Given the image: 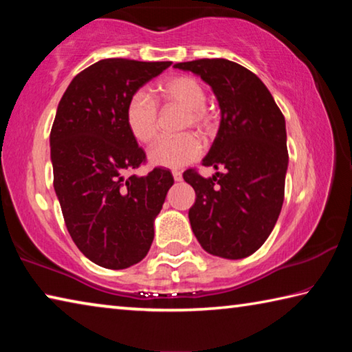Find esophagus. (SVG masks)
Wrapping results in <instances>:
<instances>
[{
    "label": "esophagus",
    "mask_w": 352,
    "mask_h": 352,
    "mask_svg": "<svg viewBox=\"0 0 352 352\" xmlns=\"http://www.w3.org/2000/svg\"><path fill=\"white\" fill-rule=\"evenodd\" d=\"M172 177H174L175 182H182L183 180V175L180 170H172Z\"/></svg>",
    "instance_id": "obj_1"
}]
</instances>
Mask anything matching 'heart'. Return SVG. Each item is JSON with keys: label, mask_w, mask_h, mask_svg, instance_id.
I'll use <instances>...</instances> for the list:
<instances>
[{"label": "heart", "mask_w": 352, "mask_h": 352, "mask_svg": "<svg viewBox=\"0 0 352 352\" xmlns=\"http://www.w3.org/2000/svg\"><path fill=\"white\" fill-rule=\"evenodd\" d=\"M158 98L164 104H175L184 109L183 127H194L206 132L212 118L205 107L206 90L201 82L190 76H175L158 85ZM126 124L133 138L147 144L158 133V109L146 90H136L126 107ZM204 146L192 133L162 138L148 148V160L155 166L178 169L197 160Z\"/></svg>", "instance_id": "heart-1"}]
</instances>
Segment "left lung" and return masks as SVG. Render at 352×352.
Masks as SVG:
<instances>
[{"label":"left lung","instance_id":"obj_1","mask_svg":"<svg viewBox=\"0 0 352 352\" xmlns=\"http://www.w3.org/2000/svg\"><path fill=\"white\" fill-rule=\"evenodd\" d=\"M175 68L200 76L219 100L220 127L204 158L216 175L183 174L195 190L189 222L205 252L225 259L253 254L270 236L284 201L287 135L284 115L258 76L226 58Z\"/></svg>","mask_w":352,"mask_h":352}]
</instances>
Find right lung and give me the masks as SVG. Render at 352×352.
I'll use <instances>...</instances> for the list:
<instances>
[{"instance_id": "1", "label": "right lung", "mask_w": 352, "mask_h": 352, "mask_svg": "<svg viewBox=\"0 0 352 352\" xmlns=\"http://www.w3.org/2000/svg\"><path fill=\"white\" fill-rule=\"evenodd\" d=\"M170 65L104 58L71 80L57 107L50 136L57 199L71 239L104 269L144 259L174 184L162 168L130 174L146 153L126 124L130 96Z\"/></svg>"}]
</instances>
